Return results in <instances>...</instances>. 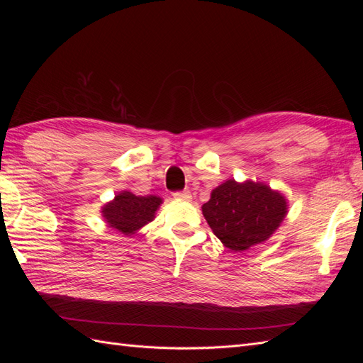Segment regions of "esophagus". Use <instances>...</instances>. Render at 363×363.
Instances as JSON below:
<instances>
[{
	"label": "esophagus",
	"mask_w": 363,
	"mask_h": 363,
	"mask_svg": "<svg viewBox=\"0 0 363 363\" xmlns=\"http://www.w3.org/2000/svg\"><path fill=\"white\" fill-rule=\"evenodd\" d=\"M172 196L175 200H183V201H191L192 195L189 191H179V192H174Z\"/></svg>",
	"instance_id": "1"
}]
</instances>
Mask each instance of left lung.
I'll return each mask as SVG.
<instances>
[{
	"mask_svg": "<svg viewBox=\"0 0 363 363\" xmlns=\"http://www.w3.org/2000/svg\"><path fill=\"white\" fill-rule=\"evenodd\" d=\"M286 200L267 184L227 180L203 206L212 232L232 251H244L267 240L286 216Z\"/></svg>",
	"mask_w": 363,
	"mask_h": 363,
	"instance_id": "8db88e82",
	"label": "left lung"
}]
</instances>
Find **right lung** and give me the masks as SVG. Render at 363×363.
Instances as JSON below:
<instances>
[{
    "label": "right lung",
    "instance_id": "right-lung-1",
    "mask_svg": "<svg viewBox=\"0 0 363 363\" xmlns=\"http://www.w3.org/2000/svg\"><path fill=\"white\" fill-rule=\"evenodd\" d=\"M162 200L155 195L136 196L130 192H121L112 203L103 207V216L108 225L125 236L152 221Z\"/></svg>",
    "mask_w": 363,
    "mask_h": 363
}]
</instances>
